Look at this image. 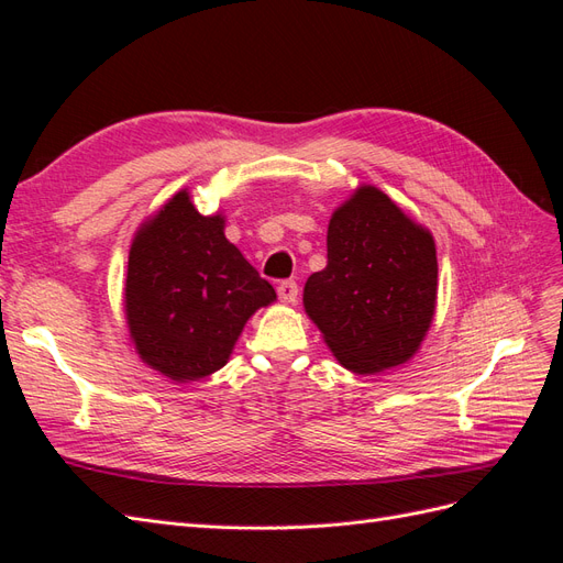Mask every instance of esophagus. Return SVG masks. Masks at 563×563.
<instances>
[{
	"label": "esophagus",
	"instance_id": "34e87169",
	"mask_svg": "<svg viewBox=\"0 0 563 563\" xmlns=\"http://www.w3.org/2000/svg\"><path fill=\"white\" fill-rule=\"evenodd\" d=\"M277 294H279V300H282V302L291 305V302L298 300V284H296V282H282V284L277 286Z\"/></svg>",
	"mask_w": 563,
	"mask_h": 563
}]
</instances>
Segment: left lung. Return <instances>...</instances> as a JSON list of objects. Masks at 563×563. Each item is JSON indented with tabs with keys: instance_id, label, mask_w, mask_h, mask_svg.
<instances>
[{
	"instance_id": "8db88e82",
	"label": "left lung",
	"mask_w": 563,
	"mask_h": 563,
	"mask_svg": "<svg viewBox=\"0 0 563 563\" xmlns=\"http://www.w3.org/2000/svg\"><path fill=\"white\" fill-rule=\"evenodd\" d=\"M327 267L305 282L302 305L335 360L368 376L411 360L437 308V249L373 185L331 216Z\"/></svg>"
}]
</instances>
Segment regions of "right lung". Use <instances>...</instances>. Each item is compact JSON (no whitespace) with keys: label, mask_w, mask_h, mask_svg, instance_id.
<instances>
[{"label":"right lung","mask_w":563,"mask_h":563,"mask_svg":"<svg viewBox=\"0 0 563 563\" xmlns=\"http://www.w3.org/2000/svg\"><path fill=\"white\" fill-rule=\"evenodd\" d=\"M277 294L228 242L225 218L201 216L180 190L133 236L124 286L141 360L174 383L223 368L255 310Z\"/></svg>","instance_id":"obj_1"}]
</instances>
